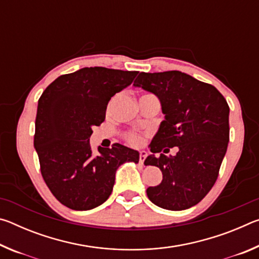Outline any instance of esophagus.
<instances>
[{"instance_id":"esophagus-1","label":"esophagus","mask_w":259,"mask_h":259,"mask_svg":"<svg viewBox=\"0 0 259 259\" xmlns=\"http://www.w3.org/2000/svg\"><path fill=\"white\" fill-rule=\"evenodd\" d=\"M146 156H147V153L145 151H142V152L139 153V163L140 164L144 163V161H145Z\"/></svg>"}]
</instances>
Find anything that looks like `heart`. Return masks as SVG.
Wrapping results in <instances>:
<instances>
[{
  "instance_id": "b5f03b06",
  "label": "heart",
  "mask_w": 259,
  "mask_h": 259,
  "mask_svg": "<svg viewBox=\"0 0 259 259\" xmlns=\"http://www.w3.org/2000/svg\"><path fill=\"white\" fill-rule=\"evenodd\" d=\"M128 140L130 144H133V145H139V144L142 143V138H140V136L136 134L128 135Z\"/></svg>"
}]
</instances>
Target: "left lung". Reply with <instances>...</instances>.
<instances>
[{"mask_svg":"<svg viewBox=\"0 0 259 259\" xmlns=\"http://www.w3.org/2000/svg\"><path fill=\"white\" fill-rule=\"evenodd\" d=\"M134 85L154 94L164 114L150 145L153 154L144 162L160 168L163 175L160 185L146 190L148 199L174 211L198 204L216 183L227 150L226 99L213 85L179 71L142 72ZM175 146L179 147L176 156L163 154ZM156 152L160 157L155 156Z\"/></svg>","mask_w":259,"mask_h":259,"instance_id":"left-lung-1","label":"left lung"}]
</instances>
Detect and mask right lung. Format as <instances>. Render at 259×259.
Instances as JSON below:
<instances>
[{"label": "right lung", "mask_w": 259, "mask_h": 259, "mask_svg": "<svg viewBox=\"0 0 259 259\" xmlns=\"http://www.w3.org/2000/svg\"><path fill=\"white\" fill-rule=\"evenodd\" d=\"M137 74L84 67L57 77L38 99L34 147L47 186L66 207H98L111 195L117 168L124 162L138 163L139 153L121 144L98 146L95 155L89 143L94 126L105 121L109 100Z\"/></svg>", "instance_id": "right-lung-1"}]
</instances>
